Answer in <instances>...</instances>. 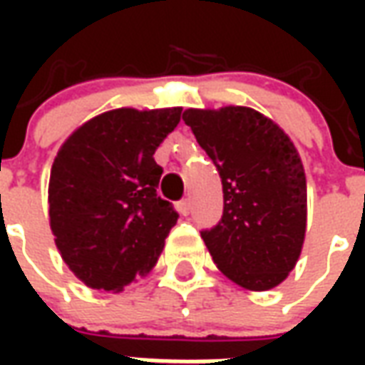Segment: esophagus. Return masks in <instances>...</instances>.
I'll use <instances>...</instances> for the list:
<instances>
[{
    "mask_svg": "<svg viewBox=\"0 0 365 365\" xmlns=\"http://www.w3.org/2000/svg\"><path fill=\"white\" fill-rule=\"evenodd\" d=\"M175 207H178V211L183 215V217H187L191 211V203H190V199H182V201H178L175 203Z\"/></svg>",
    "mask_w": 365,
    "mask_h": 365,
    "instance_id": "1",
    "label": "esophagus"
}]
</instances>
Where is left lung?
<instances>
[{"label":"left lung","mask_w":365,"mask_h":365,"mask_svg":"<svg viewBox=\"0 0 365 365\" xmlns=\"http://www.w3.org/2000/svg\"><path fill=\"white\" fill-rule=\"evenodd\" d=\"M183 120L221 175V221L201 230L217 268L246 289L279 285L305 238L307 182L295 146L248 107L187 109Z\"/></svg>","instance_id":"8db88e82"}]
</instances>
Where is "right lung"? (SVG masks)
Wrapping results in <instances>:
<instances>
[{
  "mask_svg": "<svg viewBox=\"0 0 365 365\" xmlns=\"http://www.w3.org/2000/svg\"><path fill=\"white\" fill-rule=\"evenodd\" d=\"M182 109H115L62 144L48 183V215L62 260L91 289L123 291L150 272L178 221L156 193L154 152Z\"/></svg>",
  "mask_w": 365,
  "mask_h": 365,
  "instance_id": "right-lung-1",
  "label": "right lung"
}]
</instances>
